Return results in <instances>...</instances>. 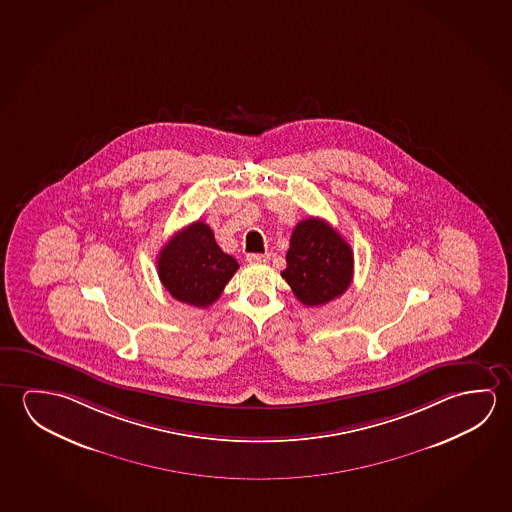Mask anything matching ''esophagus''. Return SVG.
Wrapping results in <instances>:
<instances>
[{
  "instance_id": "obj_1",
  "label": "esophagus",
  "mask_w": 512,
  "mask_h": 512,
  "mask_svg": "<svg viewBox=\"0 0 512 512\" xmlns=\"http://www.w3.org/2000/svg\"><path fill=\"white\" fill-rule=\"evenodd\" d=\"M270 260V254H247V261L249 263H265V261Z\"/></svg>"
}]
</instances>
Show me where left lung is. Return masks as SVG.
<instances>
[{
	"instance_id": "8db88e82",
	"label": "left lung",
	"mask_w": 512,
	"mask_h": 512,
	"mask_svg": "<svg viewBox=\"0 0 512 512\" xmlns=\"http://www.w3.org/2000/svg\"><path fill=\"white\" fill-rule=\"evenodd\" d=\"M281 276L304 306H324L347 292L354 254L336 229L309 217L293 229Z\"/></svg>"
}]
</instances>
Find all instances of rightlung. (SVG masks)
<instances>
[{
	"label": "right lung",
	"mask_w": 512,
	"mask_h": 512,
	"mask_svg": "<svg viewBox=\"0 0 512 512\" xmlns=\"http://www.w3.org/2000/svg\"><path fill=\"white\" fill-rule=\"evenodd\" d=\"M238 267L201 220L172 236L158 254V276L165 290L195 308H208L217 301Z\"/></svg>",
	"instance_id": "1"
}]
</instances>
